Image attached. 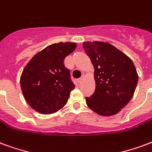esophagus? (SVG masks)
<instances>
[{
    "instance_id": "1",
    "label": "esophagus",
    "mask_w": 152,
    "mask_h": 152,
    "mask_svg": "<svg viewBox=\"0 0 152 152\" xmlns=\"http://www.w3.org/2000/svg\"><path fill=\"white\" fill-rule=\"evenodd\" d=\"M83 78H84V75H83L82 77H79V78L77 79V82H78V83H81V82L83 81Z\"/></svg>"
}]
</instances>
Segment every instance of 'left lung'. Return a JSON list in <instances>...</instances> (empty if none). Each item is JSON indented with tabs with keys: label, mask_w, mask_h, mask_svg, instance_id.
<instances>
[{
	"label": "left lung",
	"mask_w": 152,
	"mask_h": 152,
	"mask_svg": "<svg viewBox=\"0 0 152 152\" xmlns=\"http://www.w3.org/2000/svg\"><path fill=\"white\" fill-rule=\"evenodd\" d=\"M83 48L95 69L96 90L86 98L87 106L100 116H113L134 96L138 76L132 60L113 45L84 42Z\"/></svg>",
	"instance_id": "8db88e82"
}]
</instances>
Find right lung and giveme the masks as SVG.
I'll list each match as a JSON object with an SVG mask.
<instances>
[{"label":"right lung","mask_w":152,"mask_h":152,"mask_svg":"<svg viewBox=\"0 0 152 152\" xmlns=\"http://www.w3.org/2000/svg\"><path fill=\"white\" fill-rule=\"evenodd\" d=\"M76 48L71 42L51 44L32 57L20 78L27 104L42 114L56 113L68 101L75 88L64 60Z\"/></svg>","instance_id":"obj_1"}]
</instances>
